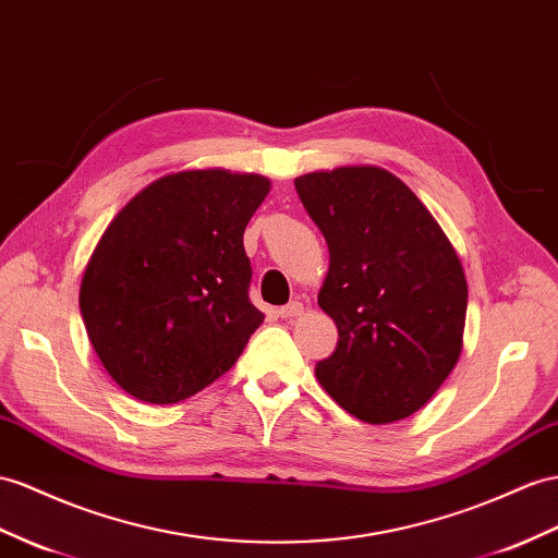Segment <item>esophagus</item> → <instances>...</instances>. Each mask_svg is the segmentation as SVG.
<instances>
[{"label":"esophagus","instance_id":"obj_1","mask_svg":"<svg viewBox=\"0 0 558 558\" xmlns=\"http://www.w3.org/2000/svg\"><path fill=\"white\" fill-rule=\"evenodd\" d=\"M302 313H304V304L302 302H290L288 306L278 308V316L284 318V320H294V318L302 316Z\"/></svg>","mask_w":558,"mask_h":558}]
</instances>
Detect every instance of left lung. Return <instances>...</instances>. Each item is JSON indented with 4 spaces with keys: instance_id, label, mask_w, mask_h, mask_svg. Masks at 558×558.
<instances>
[{
    "instance_id": "8db88e82",
    "label": "left lung",
    "mask_w": 558,
    "mask_h": 558,
    "mask_svg": "<svg viewBox=\"0 0 558 558\" xmlns=\"http://www.w3.org/2000/svg\"><path fill=\"white\" fill-rule=\"evenodd\" d=\"M294 189L330 250L318 306L339 339L316 365L320 387L367 424L415 415L462 353L460 256L422 199L387 169L308 171Z\"/></svg>"
}]
</instances>
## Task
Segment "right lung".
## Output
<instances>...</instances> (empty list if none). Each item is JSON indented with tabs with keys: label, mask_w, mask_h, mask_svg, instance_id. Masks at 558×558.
Listing matches in <instances>:
<instances>
[{
	"label": "right lung",
	"mask_w": 558,
	"mask_h": 558,
	"mask_svg": "<svg viewBox=\"0 0 558 558\" xmlns=\"http://www.w3.org/2000/svg\"><path fill=\"white\" fill-rule=\"evenodd\" d=\"M270 191L262 174L183 169L138 191L108 223L80 284L106 373L169 405L228 373L264 313L250 296L242 235Z\"/></svg>",
	"instance_id": "right-lung-1"
}]
</instances>
